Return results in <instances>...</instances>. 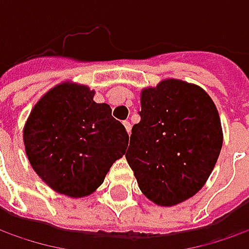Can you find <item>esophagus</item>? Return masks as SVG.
Returning <instances> with one entry per match:
<instances>
[{"label":"esophagus","mask_w":249,"mask_h":249,"mask_svg":"<svg viewBox=\"0 0 249 249\" xmlns=\"http://www.w3.org/2000/svg\"><path fill=\"white\" fill-rule=\"evenodd\" d=\"M123 124H124L126 132H128V134H131V126H132V125H131V123H129V121H124Z\"/></svg>","instance_id":"34e87169"}]
</instances>
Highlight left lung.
Returning <instances> with one entry per match:
<instances>
[{"label":"left lung","instance_id":"1","mask_svg":"<svg viewBox=\"0 0 249 249\" xmlns=\"http://www.w3.org/2000/svg\"><path fill=\"white\" fill-rule=\"evenodd\" d=\"M141 107L126 161L147 199L174 206L209 178L223 145L220 117L202 88L178 79L143 89Z\"/></svg>","mask_w":249,"mask_h":249}]
</instances>
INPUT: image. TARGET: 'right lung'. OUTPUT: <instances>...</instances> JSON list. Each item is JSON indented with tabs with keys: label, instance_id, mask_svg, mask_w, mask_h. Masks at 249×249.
Returning <instances> with one entry per match:
<instances>
[{
	"label": "right lung",
	"instance_id": "obj_1",
	"mask_svg": "<svg viewBox=\"0 0 249 249\" xmlns=\"http://www.w3.org/2000/svg\"><path fill=\"white\" fill-rule=\"evenodd\" d=\"M88 86L64 82L33 107L23 128L26 155L50 188L71 198L88 196L103 184L129 136Z\"/></svg>",
	"mask_w": 249,
	"mask_h": 249
}]
</instances>
